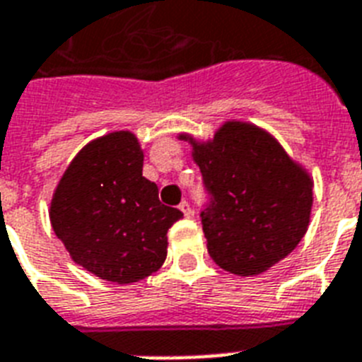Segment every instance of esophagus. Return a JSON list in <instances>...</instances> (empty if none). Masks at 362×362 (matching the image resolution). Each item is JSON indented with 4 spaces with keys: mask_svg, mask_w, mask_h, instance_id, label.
Here are the masks:
<instances>
[{
    "mask_svg": "<svg viewBox=\"0 0 362 362\" xmlns=\"http://www.w3.org/2000/svg\"><path fill=\"white\" fill-rule=\"evenodd\" d=\"M180 210H182V212H184V216H186V218H193L192 206H189V204H187L186 201H182V203H180Z\"/></svg>",
    "mask_w": 362,
    "mask_h": 362,
    "instance_id": "34e87169",
    "label": "esophagus"
}]
</instances>
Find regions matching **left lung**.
<instances>
[{
	"instance_id": "obj_1",
	"label": "left lung",
	"mask_w": 362,
	"mask_h": 362,
	"mask_svg": "<svg viewBox=\"0 0 362 362\" xmlns=\"http://www.w3.org/2000/svg\"><path fill=\"white\" fill-rule=\"evenodd\" d=\"M192 144L212 204L203 212L206 250L214 263L237 276H259L298 246L308 231L314 180L269 131L227 120L212 139Z\"/></svg>"
}]
</instances>
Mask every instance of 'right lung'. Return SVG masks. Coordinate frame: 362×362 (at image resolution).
Instances as JSON below:
<instances>
[{
  "label": "right lung",
  "instance_id": "add662e5",
  "mask_svg": "<svg viewBox=\"0 0 362 362\" xmlns=\"http://www.w3.org/2000/svg\"><path fill=\"white\" fill-rule=\"evenodd\" d=\"M133 131H110L71 159L50 199V223L71 259L101 280L135 284L161 269L167 231L182 218L142 176Z\"/></svg>",
  "mask_w": 362,
  "mask_h": 362
}]
</instances>
